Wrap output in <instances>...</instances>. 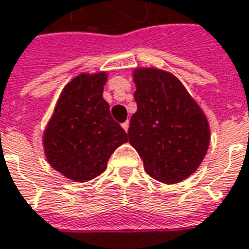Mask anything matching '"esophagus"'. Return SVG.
Returning a JSON list of instances; mask_svg holds the SVG:
<instances>
[{
  "label": "esophagus",
  "instance_id": "obj_1",
  "mask_svg": "<svg viewBox=\"0 0 249 249\" xmlns=\"http://www.w3.org/2000/svg\"><path fill=\"white\" fill-rule=\"evenodd\" d=\"M121 126H123V129H124L125 132H128V128H129V121H125V123H123Z\"/></svg>",
  "mask_w": 249,
  "mask_h": 249
}]
</instances>
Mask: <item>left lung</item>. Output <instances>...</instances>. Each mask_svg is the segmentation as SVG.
I'll return each instance as SVG.
<instances>
[{"mask_svg":"<svg viewBox=\"0 0 249 249\" xmlns=\"http://www.w3.org/2000/svg\"><path fill=\"white\" fill-rule=\"evenodd\" d=\"M137 110L130 117V145L145 172L164 184L189 178L208 151L211 132L203 109L181 81L157 68L133 71Z\"/></svg>","mask_w":249,"mask_h":249,"instance_id":"left-lung-1","label":"left lung"}]
</instances>
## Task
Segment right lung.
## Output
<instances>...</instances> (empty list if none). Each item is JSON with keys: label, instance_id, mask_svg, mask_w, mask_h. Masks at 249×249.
<instances>
[{"label": "right lung", "instance_id": "1", "mask_svg": "<svg viewBox=\"0 0 249 249\" xmlns=\"http://www.w3.org/2000/svg\"><path fill=\"white\" fill-rule=\"evenodd\" d=\"M107 71L81 73L68 82L46 125L42 145L48 162L76 183L107 169L110 155L128 141L104 100Z\"/></svg>", "mask_w": 249, "mask_h": 249}]
</instances>
